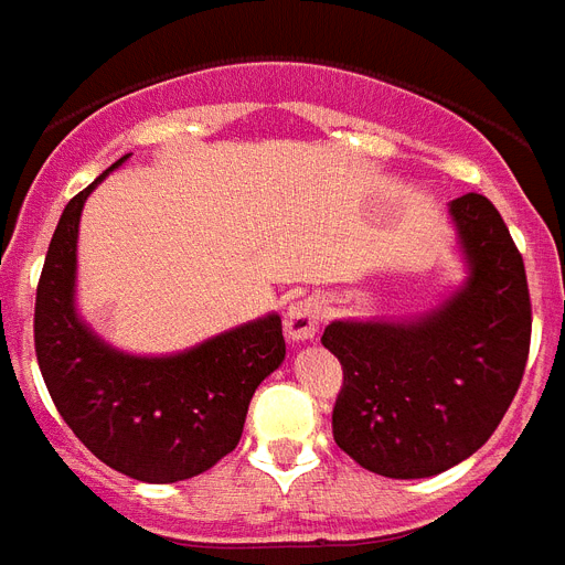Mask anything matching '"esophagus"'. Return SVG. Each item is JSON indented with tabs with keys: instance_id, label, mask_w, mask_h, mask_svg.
Returning <instances> with one entry per match:
<instances>
[{
	"instance_id": "1",
	"label": "esophagus",
	"mask_w": 565,
	"mask_h": 565,
	"mask_svg": "<svg viewBox=\"0 0 565 565\" xmlns=\"http://www.w3.org/2000/svg\"><path fill=\"white\" fill-rule=\"evenodd\" d=\"M319 322H322V301L307 296L287 310L284 330H287V339H292V342H310L319 333Z\"/></svg>"
}]
</instances>
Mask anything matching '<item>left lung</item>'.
Wrapping results in <instances>:
<instances>
[{"instance_id":"obj_1","label":"left lung","mask_w":565,"mask_h":565,"mask_svg":"<svg viewBox=\"0 0 565 565\" xmlns=\"http://www.w3.org/2000/svg\"><path fill=\"white\" fill-rule=\"evenodd\" d=\"M465 281L406 319H337L322 345L345 380L333 438L388 479H429L488 441L522 383L531 301L522 255L488 196L447 205Z\"/></svg>"}]
</instances>
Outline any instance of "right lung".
Returning <instances> with one entry per match:
<instances>
[{
  "mask_svg": "<svg viewBox=\"0 0 565 565\" xmlns=\"http://www.w3.org/2000/svg\"><path fill=\"white\" fill-rule=\"evenodd\" d=\"M60 214L34 310L45 386L68 429L104 465L148 484L205 473L241 441L255 388L284 362L281 316L267 313L177 354H130L77 313V232L86 196Z\"/></svg>",
  "mask_w": 565,
  "mask_h": 565,
  "instance_id": "obj_1",
  "label": "right lung"
}]
</instances>
